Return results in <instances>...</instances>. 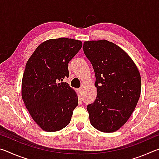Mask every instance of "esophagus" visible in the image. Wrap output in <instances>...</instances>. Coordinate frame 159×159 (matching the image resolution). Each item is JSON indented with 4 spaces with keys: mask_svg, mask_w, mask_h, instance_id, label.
<instances>
[{
    "mask_svg": "<svg viewBox=\"0 0 159 159\" xmlns=\"http://www.w3.org/2000/svg\"><path fill=\"white\" fill-rule=\"evenodd\" d=\"M83 88H80V89L79 90V93H80V95H82V93H83Z\"/></svg>",
    "mask_w": 159,
    "mask_h": 159,
    "instance_id": "1",
    "label": "esophagus"
}]
</instances>
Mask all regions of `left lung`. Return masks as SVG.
<instances>
[{"label": "left lung", "instance_id": "obj_1", "mask_svg": "<svg viewBox=\"0 0 159 159\" xmlns=\"http://www.w3.org/2000/svg\"><path fill=\"white\" fill-rule=\"evenodd\" d=\"M83 52L92 64L97 97L88 105L91 125L103 133H114L127 122L141 93V76L133 60L107 40L85 41Z\"/></svg>", "mask_w": 159, "mask_h": 159}]
</instances>
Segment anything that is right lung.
Returning <instances> with one entry per match:
<instances>
[{"label": "right lung", "instance_id": "obj_1", "mask_svg": "<svg viewBox=\"0 0 159 159\" xmlns=\"http://www.w3.org/2000/svg\"><path fill=\"white\" fill-rule=\"evenodd\" d=\"M82 42L67 38L49 39L36 48L26 64L21 98L29 114L42 130L56 132L71 121L78 95L63 81L69 77L68 63Z\"/></svg>", "mask_w": 159, "mask_h": 159}]
</instances>
